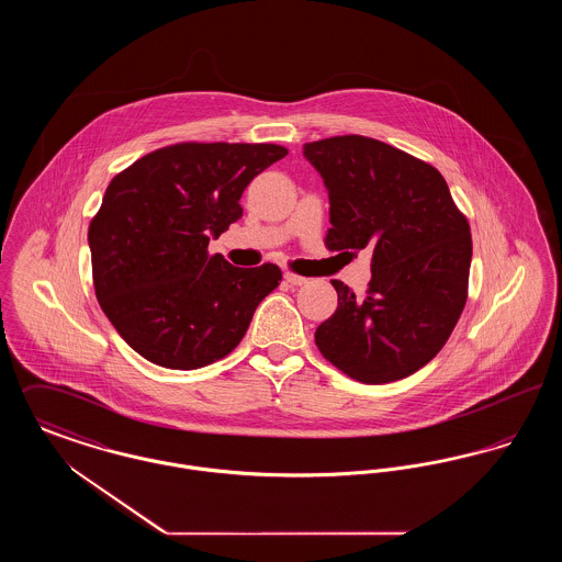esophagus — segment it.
Wrapping results in <instances>:
<instances>
[{"label":"esophagus","instance_id":"esophagus-1","mask_svg":"<svg viewBox=\"0 0 562 562\" xmlns=\"http://www.w3.org/2000/svg\"><path fill=\"white\" fill-rule=\"evenodd\" d=\"M284 280H286L291 286H303V284H307V278L296 276V273H291V271L284 273Z\"/></svg>","mask_w":562,"mask_h":562}]
</instances>
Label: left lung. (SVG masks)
Here are the masks:
<instances>
[{"label": "left lung", "mask_w": 562, "mask_h": 562, "mask_svg": "<svg viewBox=\"0 0 562 562\" xmlns=\"http://www.w3.org/2000/svg\"><path fill=\"white\" fill-rule=\"evenodd\" d=\"M303 156L328 191V250L373 252L364 296L333 280L339 305L316 328V346L356 381L404 379L442 349L463 312L468 218L434 166L387 143L346 134L305 143Z\"/></svg>", "instance_id": "obj_1"}]
</instances>
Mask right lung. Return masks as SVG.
I'll list each match as a JSON object with an SVG mask.
<instances>
[{
    "label": "right lung",
    "instance_id": "1",
    "mask_svg": "<svg viewBox=\"0 0 562 562\" xmlns=\"http://www.w3.org/2000/svg\"><path fill=\"white\" fill-rule=\"evenodd\" d=\"M286 154L269 143H179L113 177L88 229L94 293L145 360L193 371L240 344L282 271L234 268L209 255V241L240 218L246 186Z\"/></svg>",
    "mask_w": 562,
    "mask_h": 562
}]
</instances>
